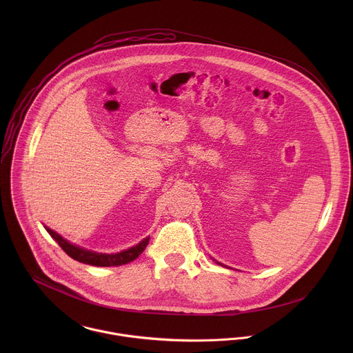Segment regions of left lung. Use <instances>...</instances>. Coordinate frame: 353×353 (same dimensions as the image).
I'll return each instance as SVG.
<instances>
[{
  "mask_svg": "<svg viewBox=\"0 0 353 353\" xmlns=\"http://www.w3.org/2000/svg\"><path fill=\"white\" fill-rule=\"evenodd\" d=\"M216 263H219V265H223V263H220V262H216Z\"/></svg>",
  "mask_w": 353,
  "mask_h": 353,
  "instance_id": "left-lung-1",
  "label": "left lung"
}]
</instances>
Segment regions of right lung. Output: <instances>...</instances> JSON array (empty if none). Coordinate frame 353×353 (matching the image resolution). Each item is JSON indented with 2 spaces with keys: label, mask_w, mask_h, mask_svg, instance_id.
Returning a JSON list of instances; mask_svg holds the SVG:
<instances>
[{
  "label": "right lung",
  "mask_w": 353,
  "mask_h": 353,
  "mask_svg": "<svg viewBox=\"0 0 353 353\" xmlns=\"http://www.w3.org/2000/svg\"><path fill=\"white\" fill-rule=\"evenodd\" d=\"M46 231L50 234L51 238L61 246V249L66 252L70 258L87 263V265H92V266H121L125 263H129L132 261H134L141 252L145 250L148 242H150V236H147L145 239H143L140 243H137L136 246H132L130 249L122 250L119 252H97L92 250H87L81 246L73 245L70 243L68 239H65L63 236H61L58 232L52 231L49 227H46Z\"/></svg>",
  "instance_id": "right-lung-1"
}]
</instances>
